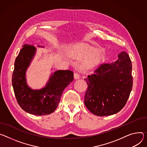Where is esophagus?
Returning a JSON list of instances; mask_svg holds the SVG:
<instances>
[{
  "mask_svg": "<svg viewBox=\"0 0 147 147\" xmlns=\"http://www.w3.org/2000/svg\"><path fill=\"white\" fill-rule=\"evenodd\" d=\"M74 77L75 79H78V78H80V74L76 72L74 74Z\"/></svg>",
  "mask_w": 147,
  "mask_h": 147,
  "instance_id": "esophagus-1",
  "label": "esophagus"
}]
</instances>
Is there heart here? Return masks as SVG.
Segmentation results:
<instances>
[{
    "mask_svg": "<svg viewBox=\"0 0 147 147\" xmlns=\"http://www.w3.org/2000/svg\"><path fill=\"white\" fill-rule=\"evenodd\" d=\"M69 55L74 59H84L80 65L83 71H87L95 68L102 61L103 56L101 51L96 50L92 47L81 45L71 47L69 51Z\"/></svg>",
    "mask_w": 147,
    "mask_h": 147,
    "instance_id": "obj_1",
    "label": "heart"
}]
</instances>
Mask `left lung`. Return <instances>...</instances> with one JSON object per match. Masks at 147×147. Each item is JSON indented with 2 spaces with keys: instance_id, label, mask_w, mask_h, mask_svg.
Masks as SVG:
<instances>
[{
  "instance_id": "left-lung-1",
  "label": "left lung",
  "mask_w": 147,
  "mask_h": 147,
  "mask_svg": "<svg viewBox=\"0 0 147 147\" xmlns=\"http://www.w3.org/2000/svg\"><path fill=\"white\" fill-rule=\"evenodd\" d=\"M111 63H102L84 80L88 85L84 104L92 114L111 115L121 110L127 103L132 87V63L125 51Z\"/></svg>"
}]
</instances>
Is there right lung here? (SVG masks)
<instances>
[{"label":"right lung","mask_w":147,"mask_h":147,"mask_svg":"<svg viewBox=\"0 0 147 147\" xmlns=\"http://www.w3.org/2000/svg\"><path fill=\"white\" fill-rule=\"evenodd\" d=\"M36 51L33 45L23 46L15 60L12 86L17 101L24 111L36 115H48L57 107L64 90L73 81L74 74L69 70L56 71L51 74L45 87L32 89L26 83V72Z\"/></svg>","instance_id":"1"}]
</instances>
